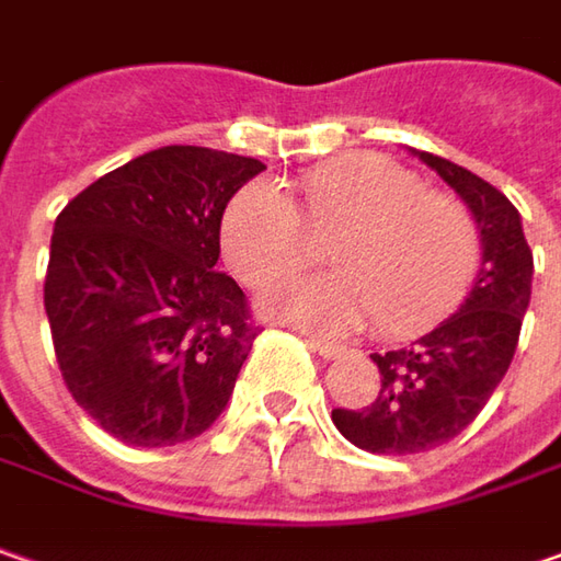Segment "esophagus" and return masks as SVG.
Masks as SVG:
<instances>
[{
	"mask_svg": "<svg viewBox=\"0 0 561 561\" xmlns=\"http://www.w3.org/2000/svg\"><path fill=\"white\" fill-rule=\"evenodd\" d=\"M307 345L313 348V352L320 354V357H339L342 354V345H335V342H327V339H320V335H307Z\"/></svg>",
	"mask_w": 561,
	"mask_h": 561,
	"instance_id": "obj_1",
	"label": "esophagus"
}]
</instances>
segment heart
Segmentation results:
<instances>
[{
    "instance_id": "heart-1",
    "label": "heart",
    "mask_w": 561,
    "mask_h": 561,
    "mask_svg": "<svg viewBox=\"0 0 561 561\" xmlns=\"http://www.w3.org/2000/svg\"><path fill=\"white\" fill-rule=\"evenodd\" d=\"M298 204L273 182L244 184L219 241L234 276L266 288L317 256L332 273L279 285L266 307L298 327L348 332L367 317L379 335H411L451 313L480 266V229L458 197L430 191L377 153L317 162L295 179Z\"/></svg>"
}]
</instances>
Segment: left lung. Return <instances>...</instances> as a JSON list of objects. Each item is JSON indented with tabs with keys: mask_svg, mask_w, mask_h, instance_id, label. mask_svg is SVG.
<instances>
[{
	"mask_svg": "<svg viewBox=\"0 0 561 561\" xmlns=\"http://www.w3.org/2000/svg\"><path fill=\"white\" fill-rule=\"evenodd\" d=\"M421 159L474 213L483 263L468 301L449 320L408 348L370 354L379 370L374 402L332 408L339 433L357 449L377 455L436 449L471 424L515 357L530 305L534 254L512 201L449 159L433 153H421Z\"/></svg>",
	"mask_w": 561,
	"mask_h": 561,
	"instance_id": "1",
	"label": "left lung"
}]
</instances>
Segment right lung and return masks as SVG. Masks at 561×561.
<instances>
[{"label":"right lung","instance_id":"add662e5","mask_svg":"<svg viewBox=\"0 0 561 561\" xmlns=\"http://www.w3.org/2000/svg\"><path fill=\"white\" fill-rule=\"evenodd\" d=\"M263 162L162 147L61 209L43 307L65 389L115 439L157 449L222 414L260 335L238 282L216 270L234 191Z\"/></svg>","mask_w":561,"mask_h":561}]
</instances>
